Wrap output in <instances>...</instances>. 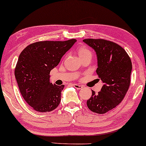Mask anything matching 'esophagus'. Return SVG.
<instances>
[{
    "mask_svg": "<svg viewBox=\"0 0 146 146\" xmlns=\"http://www.w3.org/2000/svg\"><path fill=\"white\" fill-rule=\"evenodd\" d=\"M73 86H74L75 88L77 90H81L84 88L82 86H81V85H79V84H73Z\"/></svg>",
    "mask_w": 146,
    "mask_h": 146,
    "instance_id": "1",
    "label": "esophagus"
}]
</instances>
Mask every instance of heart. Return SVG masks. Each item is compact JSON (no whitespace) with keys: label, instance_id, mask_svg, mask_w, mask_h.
Returning a JSON list of instances; mask_svg holds the SVG:
<instances>
[{"label":"heart","instance_id":"obj_1","mask_svg":"<svg viewBox=\"0 0 146 146\" xmlns=\"http://www.w3.org/2000/svg\"><path fill=\"white\" fill-rule=\"evenodd\" d=\"M77 53H78L79 58H80V57L84 56L85 54H88V53H91V52H90V51L89 50L87 49L86 48L81 47V48H79L78 49V50H77Z\"/></svg>","mask_w":146,"mask_h":146}]
</instances>
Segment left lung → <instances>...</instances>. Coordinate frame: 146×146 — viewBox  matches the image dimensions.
Returning a JSON list of instances; mask_svg holds the SVG:
<instances>
[{
	"label": "left lung",
	"mask_w": 146,
	"mask_h": 146,
	"mask_svg": "<svg viewBox=\"0 0 146 146\" xmlns=\"http://www.w3.org/2000/svg\"><path fill=\"white\" fill-rule=\"evenodd\" d=\"M96 52V73L102 80L100 92L92 91L87 106L91 111L104 114L113 109L124 98L130 86L132 63L126 51L119 44L103 39L83 40Z\"/></svg>",
	"instance_id": "left-lung-1"
}]
</instances>
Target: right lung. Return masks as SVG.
Here are the masks:
<instances>
[{
    "label": "right lung",
    "mask_w": 146,
    "mask_h": 146,
    "mask_svg": "<svg viewBox=\"0 0 146 146\" xmlns=\"http://www.w3.org/2000/svg\"><path fill=\"white\" fill-rule=\"evenodd\" d=\"M77 42L43 41L29 44L20 54L15 76L22 96L34 110L50 112L60 104L64 86L50 82V72Z\"/></svg>",
    "instance_id": "add662e5"
}]
</instances>
